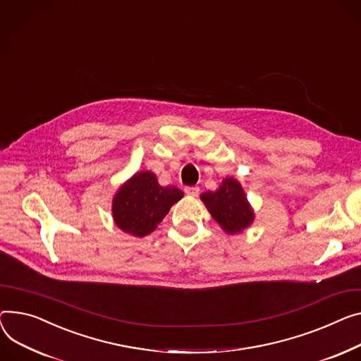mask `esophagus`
<instances>
[{
	"instance_id": "1",
	"label": "esophagus",
	"mask_w": 361,
	"mask_h": 361,
	"mask_svg": "<svg viewBox=\"0 0 361 361\" xmlns=\"http://www.w3.org/2000/svg\"><path fill=\"white\" fill-rule=\"evenodd\" d=\"M184 191H185V193H187L188 196H193V197H196V196H199V191H200V188H199L197 185H193V187H185V188H184Z\"/></svg>"
}]
</instances>
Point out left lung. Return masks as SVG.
Masks as SVG:
<instances>
[{"instance_id":"1","label":"left lung","mask_w":361,"mask_h":361,"mask_svg":"<svg viewBox=\"0 0 361 361\" xmlns=\"http://www.w3.org/2000/svg\"><path fill=\"white\" fill-rule=\"evenodd\" d=\"M202 200L213 219L228 233L241 232L252 224L254 212L241 184L233 178H225L218 191H206L202 195Z\"/></svg>"}]
</instances>
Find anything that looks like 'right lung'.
I'll list each match as a JSON object with an SVG mask.
<instances>
[{
    "label": "right lung",
    "instance_id": "right-lung-1",
    "mask_svg": "<svg viewBox=\"0 0 361 361\" xmlns=\"http://www.w3.org/2000/svg\"><path fill=\"white\" fill-rule=\"evenodd\" d=\"M183 196V191L174 185L161 187L154 173H137L114 196V222L128 233L145 236L155 231L168 210Z\"/></svg>",
    "mask_w": 361,
    "mask_h": 361
}]
</instances>
